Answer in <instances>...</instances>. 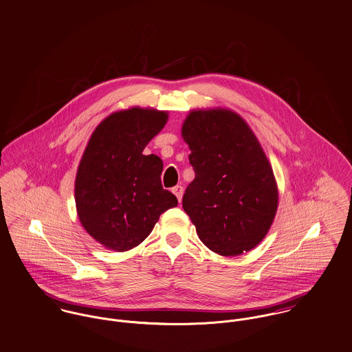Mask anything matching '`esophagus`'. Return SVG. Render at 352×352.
I'll list each match as a JSON object with an SVG mask.
<instances>
[{"label": "esophagus", "instance_id": "esophagus-1", "mask_svg": "<svg viewBox=\"0 0 352 352\" xmlns=\"http://www.w3.org/2000/svg\"><path fill=\"white\" fill-rule=\"evenodd\" d=\"M173 193L177 195L178 201L181 202V199H182V195H184V188H182L181 185H177V186H174V188H173Z\"/></svg>", "mask_w": 352, "mask_h": 352}]
</instances>
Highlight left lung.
I'll use <instances>...</instances> for the list:
<instances>
[{"label": "left lung", "mask_w": 352, "mask_h": 352, "mask_svg": "<svg viewBox=\"0 0 352 352\" xmlns=\"http://www.w3.org/2000/svg\"><path fill=\"white\" fill-rule=\"evenodd\" d=\"M195 179L182 206L199 240L223 256L252 250L273 224V168L245 121L231 111H195L182 125Z\"/></svg>", "instance_id": "obj_1"}]
</instances>
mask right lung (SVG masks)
I'll return each instance as SVG.
<instances>
[{"label":"right lung","mask_w":352,"mask_h":352,"mask_svg":"<svg viewBox=\"0 0 352 352\" xmlns=\"http://www.w3.org/2000/svg\"><path fill=\"white\" fill-rule=\"evenodd\" d=\"M167 113L132 108L105 118L93 132L79 163L76 204L87 234L118 252L139 245L159 216L178 205L160 181L163 162L144 147Z\"/></svg>","instance_id":"add662e5"}]
</instances>
